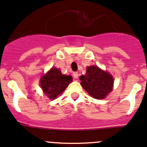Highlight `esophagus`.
<instances>
[{"label": "esophagus", "mask_w": 147, "mask_h": 147, "mask_svg": "<svg viewBox=\"0 0 147 147\" xmlns=\"http://www.w3.org/2000/svg\"><path fill=\"white\" fill-rule=\"evenodd\" d=\"M73 77L75 78H78V72H73Z\"/></svg>", "instance_id": "34e87169"}]
</instances>
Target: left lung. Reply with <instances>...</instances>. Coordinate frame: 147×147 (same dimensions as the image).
I'll use <instances>...</instances> for the list:
<instances>
[{"label":"left lung","mask_w":147,"mask_h":147,"mask_svg":"<svg viewBox=\"0 0 147 147\" xmlns=\"http://www.w3.org/2000/svg\"><path fill=\"white\" fill-rule=\"evenodd\" d=\"M81 86L91 96L102 99L112 90L114 80L108 72L96 66L88 67L86 74L80 77Z\"/></svg>","instance_id":"obj_1"}]
</instances>
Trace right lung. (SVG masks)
Returning <instances> with one entry per match:
<instances>
[{
	"mask_svg": "<svg viewBox=\"0 0 147 147\" xmlns=\"http://www.w3.org/2000/svg\"><path fill=\"white\" fill-rule=\"evenodd\" d=\"M71 75L61 74L57 68H52L46 75L41 78L40 85L43 92L51 99H54L66 89L72 82Z\"/></svg>",
	"mask_w": 147,
	"mask_h": 147,
	"instance_id": "1",
	"label": "right lung"
}]
</instances>
